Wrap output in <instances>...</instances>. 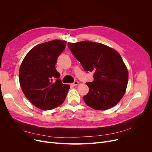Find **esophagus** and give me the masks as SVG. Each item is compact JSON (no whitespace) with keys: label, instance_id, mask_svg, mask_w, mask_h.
<instances>
[{"label":"esophagus","instance_id":"esophagus-1","mask_svg":"<svg viewBox=\"0 0 152 152\" xmlns=\"http://www.w3.org/2000/svg\"><path fill=\"white\" fill-rule=\"evenodd\" d=\"M78 84H79V82H78L77 81H74V83H73V84H72V85L74 86H77Z\"/></svg>","mask_w":152,"mask_h":152}]
</instances>
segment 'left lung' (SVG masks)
Wrapping results in <instances>:
<instances>
[{"label": "left lung", "instance_id": "obj_1", "mask_svg": "<svg viewBox=\"0 0 152 152\" xmlns=\"http://www.w3.org/2000/svg\"><path fill=\"white\" fill-rule=\"evenodd\" d=\"M84 69L93 72L94 81L86 83L89 91L83 99L89 107L110 109L120 101L128 82V71L119 53L100 43L84 41L68 43Z\"/></svg>", "mask_w": 152, "mask_h": 152}]
</instances>
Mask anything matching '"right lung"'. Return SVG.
I'll use <instances>...</instances> for the list:
<instances>
[{
	"label": "right lung",
	"mask_w": 152,
	"mask_h": 152,
	"mask_svg": "<svg viewBox=\"0 0 152 152\" xmlns=\"http://www.w3.org/2000/svg\"><path fill=\"white\" fill-rule=\"evenodd\" d=\"M66 42L55 39L33 47L23 59L19 71L21 89L33 104L43 110L53 109L65 101L70 86L63 84L55 69Z\"/></svg>",
	"instance_id": "right-lung-1"
}]
</instances>
